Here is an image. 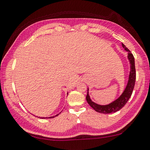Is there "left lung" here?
Returning a JSON list of instances; mask_svg holds the SVG:
<instances>
[{"mask_svg":"<svg viewBox=\"0 0 150 150\" xmlns=\"http://www.w3.org/2000/svg\"><path fill=\"white\" fill-rule=\"evenodd\" d=\"M122 47L125 48V50L128 52V59H129L130 64V71L129 77V81H128L126 88H125L124 92H122V94L121 95L120 97L118 98L115 100V101L108 105H101L92 102L91 98H90L88 89V92H87L86 96V101L88 102V104L91 105L95 111L98 113L107 114L111 113H115L116 111L120 110L121 109L123 108L124 105L126 104L128 100H129L132 94V91L133 89H134L136 81V69L134 64V56H133L132 54L131 53V52L125 47L122 43Z\"/></svg>","mask_w":150,"mask_h":150,"instance_id":"8db88e82","label":"left lung"}]
</instances>
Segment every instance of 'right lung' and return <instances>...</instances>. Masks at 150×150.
<instances>
[{
	"instance_id": "obj_1",
	"label": "right lung",
	"mask_w": 150,
	"mask_h": 150,
	"mask_svg": "<svg viewBox=\"0 0 150 150\" xmlns=\"http://www.w3.org/2000/svg\"><path fill=\"white\" fill-rule=\"evenodd\" d=\"M58 115H59V114H58V115H55V116L50 117H48V118H54V117H56V116H58ZM39 118H41V119H45V117H39ZM46 118H47V117H46Z\"/></svg>"
}]
</instances>
